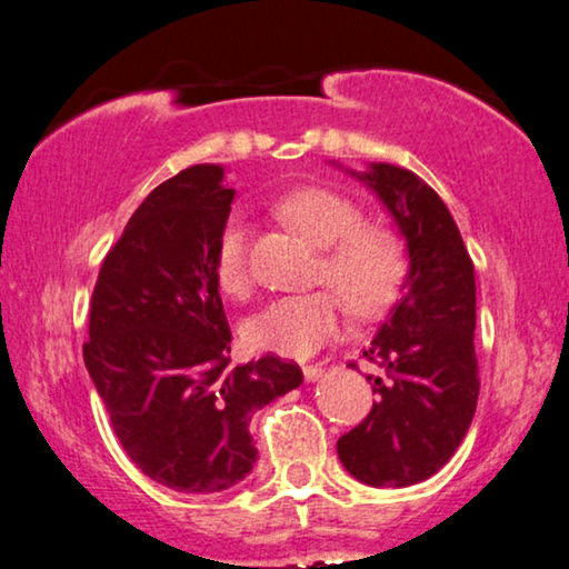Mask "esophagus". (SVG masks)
<instances>
[{"instance_id": "34e87169", "label": "esophagus", "mask_w": 569, "mask_h": 569, "mask_svg": "<svg viewBox=\"0 0 569 569\" xmlns=\"http://www.w3.org/2000/svg\"><path fill=\"white\" fill-rule=\"evenodd\" d=\"M301 371H303V379H307V381H317L319 376H322V366H303Z\"/></svg>"}]
</instances>
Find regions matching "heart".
I'll return each mask as SVG.
<instances>
[{
	"mask_svg": "<svg viewBox=\"0 0 569 569\" xmlns=\"http://www.w3.org/2000/svg\"><path fill=\"white\" fill-rule=\"evenodd\" d=\"M278 213L317 247H325L317 281L340 292L353 315L376 317L395 303L410 270L407 247L397 231L363 227L361 206L327 188L293 190L281 198ZM213 268L221 291L250 293V229L242 216H231L223 227ZM339 297L327 288L281 296L247 319L244 340L254 350L283 358L317 353L325 342L338 338L342 327Z\"/></svg>",
	"mask_w": 569,
	"mask_h": 569,
	"instance_id": "1",
	"label": "heart"
}]
</instances>
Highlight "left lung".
Instances as JSON below:
<instances>
[{
    "label": "left lung",
    "mask_w": 569,
    "mask_h": 569,
    "mask_svg": "<svg viewBox=\"0 0 569 569\" xmlns=\"http://www.w3.org/2000/svg\"><path fill=\"white\" fill-rule=\"evenodd\" d=\"M350 174L397 223L410 270L402 299L363 350L383 368V376H366L379 397L361 426L340 438L338 456L358 482L410 487L451 459L475 418V266L441 196L418 174L387 162Z\"/></svg>",
    "instance_id": "left-lung-1"
}]
</instances>
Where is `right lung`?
<instances>
[{
    "mask_svg": "<svg viewBox=\"0 0 569 569\" xmlns=\"http://www.w3.org/2000/svg\"><path fill=\"white\" fill-rule=\"evenodd\" d=\"M234 190L193 164L151 190L102 260L84 366L136 467L178 492L211 495L252 471V415L303 381L276 356L231 366L216 244Z\"/></svg>",
    "mask_w": 569,
    "mask_h": 569,
    "instance_id": "right-lung-1",
    "label": "right lung"
}]
</instances>
